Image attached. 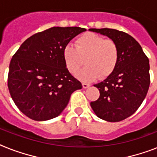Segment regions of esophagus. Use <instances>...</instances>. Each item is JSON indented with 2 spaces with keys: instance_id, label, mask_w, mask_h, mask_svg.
<instances>
[{
  "instance_id": "obj_1",
  "label": "esophagus",
  "mask_w": 157,
  "mask_h": 157,
  "mask_svg": "<svg viewBox=\"0 0 157 157\" xmlns=\"http://www.w3.org/2000/svg\"><path fill=\"white\" fill-rule=\"evenodd\" d=\"M90 86V84L86 83V82H83V83H82V87L83 88H87V87H89Z\"/></svg>"
}]
</instances>
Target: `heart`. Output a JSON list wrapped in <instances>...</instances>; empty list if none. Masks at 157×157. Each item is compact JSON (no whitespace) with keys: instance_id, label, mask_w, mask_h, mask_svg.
Segmentation results:
<instances>
[{"instance_id":"obj_1","label":"heart","mask_w":157,"mask_h":157,"mask_svg":"<svg viewBox=\"0 0 157 157\" xmlns=\"http://www.w3.org/2000/svg\"><path fill=\"white\" fill-rule=\"evenodd\" d=\"M75 44V47L67 45L63 49L66 67L71 74L75 75L84 63L87 66L78 75L83 81L105 78L113 73L120 59L119 46L114 40L86 33L78 37Z\"/></svg>"}]
</instances>
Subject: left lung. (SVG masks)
Masks as SVG:
<instances>
[{
    "label": "left lung",
    "mask_w": 157,
    "mask_h": 157,
    "mask_svg": "<svg viewBox=\"0 0 157 157\" xmlns=\"http://www.w3.org/2000/svg\"><path fill=\"white\" fill-rule=\"evenodd\" d=\"M117 43L120 59L111 75L94 86L99 98L90 103L97 116L108 122H119L134 114L145 99L150 85L149 60L142 47L128 33L114 29H90Z\"/></svg>",
    "instance_id": "8db88e82"
}]
</instances>
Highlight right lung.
<instances>
[{"instance_id": "add662e5", "label": "right lung", "mask_w": 157, "mask_h": 157, "mask_svg": "<svg viewBox=\"0 0 157 157\" xmlns=\"http://www.w3.org/2000/svg\"><path fill=\"white\" fill-rule=\"evenodd\" d=\"M84 31L80 27H52L32 35L14 54L8 87L14 103L27 117L36 121L57 117L71 94L82 88L66 67L63 49Z\"/></svg>"}]
</instances>
